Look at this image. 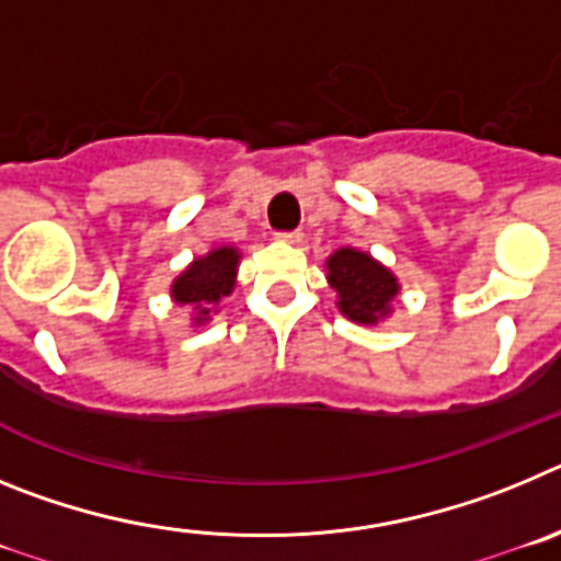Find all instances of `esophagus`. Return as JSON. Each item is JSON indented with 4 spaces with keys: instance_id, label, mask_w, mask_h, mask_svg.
<instances>
[{
    "instance_id": "1",
    "label": "esophagus",
    "mask_w": 561,
    "mask_h": 561,
    "mask_svg": "<svg viewBox=\"0 0 561 561\" xmlns=\"http://www.w3.org/2000/svg\"><path fill=\"white\" fill-rule=\"evenodd\" d=\"M277 241H284V244H300V241H304V232H300V230L277 232Z\"/></svg>"
}]
</instances>
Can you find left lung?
<instances>
[{
    "label": "left lung",
    "instance_id": "left-lung-1",
    "mask_svg": "<svg viewBox=\"0 0 561 561\" xmlns=\"http://www.w3.org/2000/svg\"><path fill=\"white\" fill-rule=\"evenodd\" d=\"M325 280L336 291V309L356 325H376L393 314L399 277L370 252L340 247L325 257Z\"/></svg>",
    "mask_w": 561,
    "mask_h": 561
}]
</instances>
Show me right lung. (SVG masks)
Wrapping results in <instances>:
<instances>
[{
    "instance_id": "right-lung-1",
    "label": "right lung",
    "mask_w": 561,
    "mask_h": 561,
    "mask_svg": "<svg viewBox=\"0 0 561 561\" xmlns=\"http://www.w3.org/2000/svg\"><path fill=\"white\" fill-rule=\"evenodd\" d=\"M241 264V250L232 244H216L205 255L193 257L191 264L173 277L171 300L180 309H191V325L210 323L221 309L225 297L232 295Z\"/></svg>"
}]
</instances>
